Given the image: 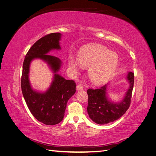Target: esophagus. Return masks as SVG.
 Returning <instances> with one entry per match:
<instances>
[{
    "label": "esophagus",
    "mask_w": 156,
    "mask_h": 156,
    "mask_svg": "<svg viewBox=\"0 0 156 156\" xmlns=\"http://www.w3.org/2000/svg\"><path fill=\"white\" fill-rule=\"evenodd\" d=\"M76 88H77V90H81L83 89V87L81 85V84H78L77 87H76Z\"/></svg>",
    "instance_id": "esophagus-1"
}]
</instances>
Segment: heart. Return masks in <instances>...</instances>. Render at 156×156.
I'll list each match as a JSON object with an SVG mask.
<instances>
[{"label":"heart","instance_id":"b5f03b06","mask_svg":"<svg viewBox=\"0 0 156 156\" xmlns=\"http://www.w3.org/2000/svg\"><path fill=\"white\" fill-rule=\"evenodd\" d=\"M118 62L119 56L117 53L100 44L84 46L79 52L78 60L73 56L69 58V67L74 71H77L81 65L90 66L89 78L96 84L105 83L111 78Z\"/></svg>","mask_w":156,"mask_h":156}]
</instances>
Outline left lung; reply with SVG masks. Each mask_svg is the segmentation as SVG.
<instances>
[{
	"label": "left lung",
	"mask_w": 156,
	"mask_h": 156,
	"mask_svg": "<svg viewBox=\"0 0 156 156\" xmlns=\"http://www.w3.org/2000/svg\"><path fill=\"white\" fill-rule=\"evenodd\" d=\"M127 78L129 82L130 87L124 99L120 103H111L107 100L106 84L99 88L87 90L88 96L87 111L90 118L95 123L102 125L114 122L120 118L128 109L131 104L133 88L134 73L129 72Z\"/></svg>",
	"instance_id": "1"
}]
</instances>
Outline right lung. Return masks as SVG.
<instances>
[{
  "label": "right lung",
  "instance_id": "right-lung-1",
  "mask_svg": "<svg viewBox=\"0 0 156 156\" xmlns=\"http://www.w3.org/2000/svg\"><path fill=\"white\" fill-rule=\"evenodd\" d=\"M60 36L59 32L51 33L36 41L27 52L23 64L21 90L27 105L35 119L50 126L62 120L68 101L76 90V84L73 80H66L55 73L48 90L45 93L36 92L31 88L29 81V66L32 59L40 58L48 62L55 73L57 72L61 61L46 54L51 49H60Z\"/></svg>",
  "mask_w": 156,
  "mask_h": 156
}]
</instances>
